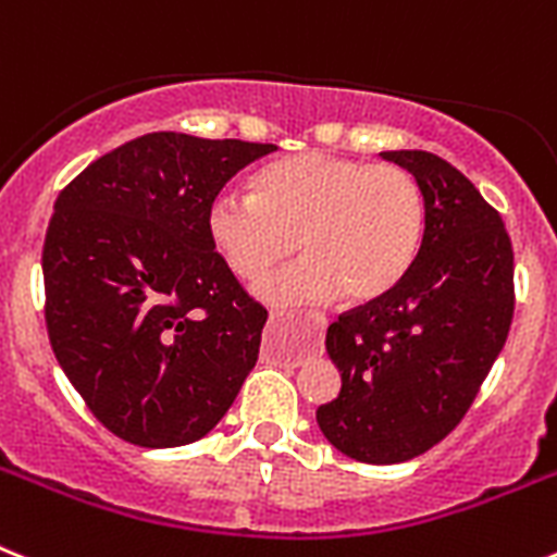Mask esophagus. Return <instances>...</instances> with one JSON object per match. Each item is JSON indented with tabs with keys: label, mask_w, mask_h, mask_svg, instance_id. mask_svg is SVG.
I'll return each mask as SVG.
<instances>
[{
	"label": "esophagus",
	"mask_w": 557,
	"mask_h": 557,
	"mask_svg": "<svg viewBox=\"0 0 557 557\" xmlns=\"http://www.w3.org/2000/svg\"><path fill=\"white\" fill-rule=\"evenodd\" d=\"M284 321H289V314L287 312H270V326H278V323H284ZM312 323H314V329H326V318H323V314H312Z\"/></svg>",
	"instance_id": "1"
}]
</instances>
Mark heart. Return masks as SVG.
<instances>
[{
    "instance_id": "b5f03b06",
    "label": "heart",
    "mask_w": 557,
    "mask_h": 557,
    "mask_svg": "<svg viewBox=\"0 0 557 557\" xmlns=\"http://www.w3.org/2000/svg\"><path fill=\"white\" fill-rule=\"evenodd\" d=\"M206 225L239 278L262 275L293 253L295 243L307 253L256 284L264 301L309 307L343 293L368 304L412 268L426 206L418 181L401 166L314 150L270 164L256 191H218Z\"/></svg>"
}]
</instances>
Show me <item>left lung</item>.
<instances>
[{
    "label": "left lung",
    "instance_id": "8db88e82",
    "mask_svg": "<svg viewBox=\"0 0 557 557\" xmlns=\"http://www.w3.org/2000/svg\"><path fill=\"white\" fill-rule=\"evenodd\" d=\"M382 159L412 172L424 191V239L391 293L329 326L343 387L318 407L329 444L373 466L424 455L460 424L516 307L513 245L499 211L435 152L391 150Z\"/></svg>",
    "mask_w": 557,
    "mask_h": 557
}]
</instances>
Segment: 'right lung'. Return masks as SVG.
<instances>
[{
    "instance_id": "add662e5",
    "label": "right lung",
    "mask_w": 557,
    "mask_h": 557,
    "mask_svg": "<svg viewBox=\"0 0 557 557\" xmlns=\"http://www.w3.org/2000/svg\"><path fill=\"white\" fill-rule=\"evenodd\" d=\"M273 150L147 133L58 195L41 256L49 343L88 410L127 444L200 441L259 359L268 309L214 250L206 211Z\"/></svg>"
}]
</instances>
